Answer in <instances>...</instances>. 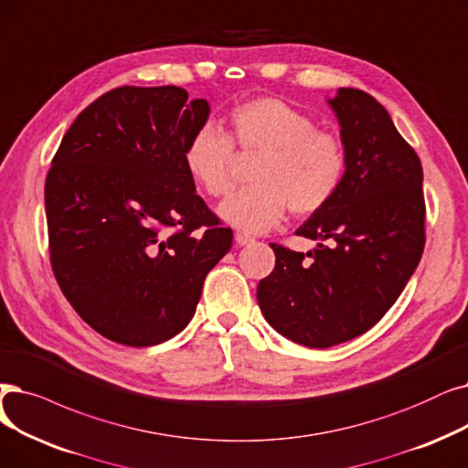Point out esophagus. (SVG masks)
<instances>
[{"label":"esophagus","instance_id":"esophagus-1","mask_svg":"<svg viewBox=\"0 0 468 468\" xmlns=\"http://www.w3.org/2000/svg\"><path fill=\"white\" fill-rule=\"evenodd\" d=\"M235 240L239 242L240 247H245V245H252L254 237L249 235V233H245V231H237V233H235Z\"/></svg>","mask_w":468,"mask_h":468}]
</instances>
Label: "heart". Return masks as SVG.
<instances>
[{
    "label": "heart",
    "mask_w": 468,
    "mask_h": 468,
    "mask_svg": "<svg viewBox=\"0 0 468 468\" xmlns=\"http://www.w3.org/2000/svg\"><path fill=\"white\" fill-rule=\"evenodd\" d=\"M229 132L214 124L198 126L184 147L191 177L208 197L219 198L233 189L235 149L258 154L252 162V186L223 202L219 214L245 231L273 228L291 208L310 216L324 208L344 184L348 149L331 130L277 97L242 101L228 112Z\"/></svg>",
    "instance_id": "1"
}]
</instances>
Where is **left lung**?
Returning <instances> with one entry per match:
<instances>
[{
	"mask_svg": "<svg viewBox=\"0 0 468 468\" xmlns=\"http://www.w3.org/2000/svg\"><path fill=\"white\" fill-rule=\"evenodd\" d=\"M348 149L344 184L296 235L312 252L271 242L273 271L258 282L271 327L308 348L352 340L382 319L419 266L426 207L422 166L375 97L340 88L329 101Z\"/></svg>",
	"mask_w": 468,
	"mask_h": 468,
	"instance_id": "8db88e82",
	"label": "left lung"
}]
</instances>
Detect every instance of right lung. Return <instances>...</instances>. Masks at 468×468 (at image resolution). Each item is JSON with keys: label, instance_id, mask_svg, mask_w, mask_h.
<instances>
[{"label": "right lung", "instance_id": "1", "mask_svg": "<svg viewBox=\"0 0 468 468\" xmlns=\"http://www.w3.org/2000/svg\"><path fill=\"white\" fill-rule=\"evenodd\" d=\"M177 86H122L78 114L46 177L49 260L76 314L144 348L187 327L233 231L195 193L189 135L205 99Z\"/></svg>", "mask_w": 468, "mask_h": 468}]
</instances>
